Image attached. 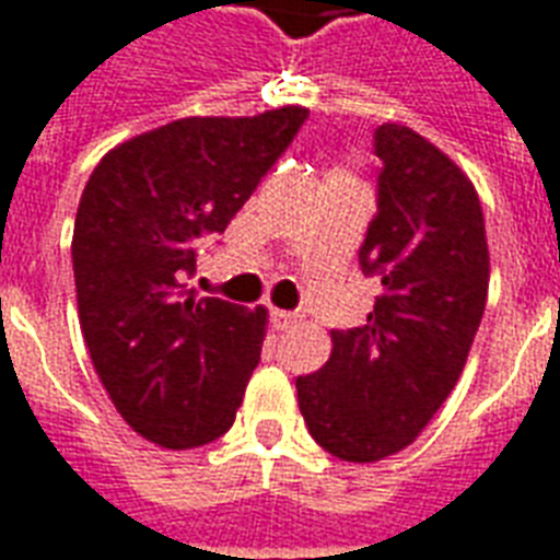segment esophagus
Segmentation results:
<instances>
[{"label": "esophagus", "instance_id": "obj_1", "mask_svg": "<svg viewBox=\"0 0 560 560\" xmlns=\"http://www.w3.org/2000/svg\"><path fill=\"white\" fill-rule=\"evenodd\" d=\"M271 319H275L277 330H285L298 325V313H289V310H271Z\"/></svg>", "mask_w": 560, "mask_h": 560}]
</instances>
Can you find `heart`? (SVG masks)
<instances>
[{"instance_id":"1","label":"heart","mask_w":560,"mask_h":560,"mask_svg":"<svg viewBox=\"0 0 560 560\" xmlns=\"http://www.w3.org/2000/svg\"><path fill=\"white\" fill-rule=\"evenodd\" d=\"M340 175H346V173H340Z\"/></svg>"}]
</instances>
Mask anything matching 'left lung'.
<instances>
[{"mask_svg": "<svg viewBox=\"0 0 560 560\" xmlns=\"http://www.w3.org/2000/svg\"><path fill=\"white\" fill-rule=\"evenodd\" d=\"M378 214L361 247L382 295L364 328L330 330L319 373L298 375L310 435L346 463L406 451L451 397L483 319L489 247L471 178L406 125L375 130Z\"/></svg>", "mask_w": 560, "mask_h": 560, "instance_id": "obj_1", "label": "left lung"}]
</instances>
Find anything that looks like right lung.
<instances>
[{"label": "right lung", "instance_id": "obj_1", "mask_svg": "<svg viewBox=\"0 0 560 560\" xmlns=\"http://www.w3.org/2000/svg\"><path fill=\"white\" fill-rule=\"evenodd\" d=\"M307 113L178 118L118 142L85 182L71 241L80 328L145 442L190 451L235 420L268 310L196 298V241L230 226Z\"/></svg>", "mask_w": 560, "mask_h": 560}]
</instances>
